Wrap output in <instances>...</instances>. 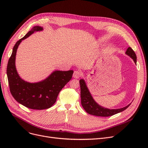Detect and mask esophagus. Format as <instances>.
<instances>
[{"label":"esophagus","mask_w":148,"mask_h":148,"mask_svg":"<svg viewBox=\"0 0 148 148\" xmlns=\"http://www.w3.org/2000/svg\"><path fill=\"white\" fill-rule=\"evenodd\" d=\"M82 75V73L80 71H75L74 72V74H73V77L75 79H79V77L81 76Z\"/></svg>","instance_id":"obj_1"}]
</instances>
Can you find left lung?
<instances>
[{"instance_id": "1", "label": "left lung", "mask_w": 148, "mask_h": 148, "mask_svg": "<svg viewBox=\"0 0 148 148\" xmlns=\"http://www.w3.org/2000/svg\"><path fill=\"white\" fill-rule=\"evenodd\" d=\"M125 54L129 56L131 59H133L134 63L136 64L137 56L133 49L131 47H128L125 52ZM80 84L81 89V104L85 111L90 114L107 117V116H110L123 112L127 109L131 104L130 103L123 108H116V109H109V108H105L99 105L93 98L84 79L80 80Z\"/></svg>"}]
</instances>
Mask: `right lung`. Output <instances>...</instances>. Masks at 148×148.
I'll return each mask as SVG.
<instances>
[{"label": "right lung", "mask_w": 148, "mask_h": 148, "mask_svg": "<svg viewBox=\"0 0 148 148\" xmlns=\"http://www.w3.org/2000/svg\"><path fill=\"white\" fill-rule=\"evenodd\" d=\"M42 30V27L34 26L16 42L6 69L10 92L14 98L21 105L35 110L47 109L55 103L59 92L71 79L74 73L73 70H55L44 80L36 83H30L21 78L15 66V56L18 46L23 40L34 32Z\"/></svg>", "instance_id": "add662e5"}]
</instances>
